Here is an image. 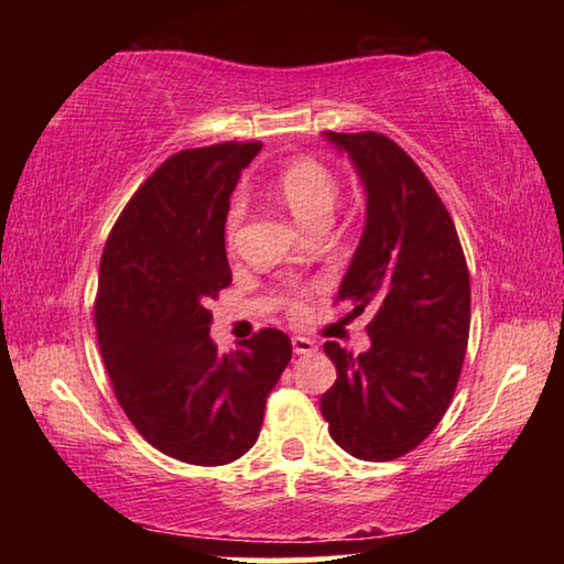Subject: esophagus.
Here are the masks:
<instances>
[{
  "label": "esophagus",
  "instance_id": "1",
  "mask_svg": "<svg viewBox=\"0 0 564 564\" xmlns=\"http://www.w3.org/2000/svg\"><path fill=\"white\" fill-rule=\"evenodd\" d=\"M293 350L299 352V356H308V352H316V343H313L311 338H303V336H293Z\"/></svg>",
  "mask_w": 564,
  "mask_h": 564
}]
</instances>
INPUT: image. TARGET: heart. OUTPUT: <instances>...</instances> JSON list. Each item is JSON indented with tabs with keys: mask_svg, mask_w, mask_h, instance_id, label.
I'll list each match as a JSON object with an SVG mask.
<instances>
[{
	"mask_svg": "<svg viewBox=\"0 0 564 564\" xmlns=\"http://www.w3.org/2000/svg\"><path fill=\"white\" fill-rule=\"evenodd\" d=\"M273 194L308 234L328 228L340 202V186L336 174L313 156H299L293 159L291 164H285L279 171V176H275ZM243 212L246 208L241 204V198H234L224 221V236L228 246L236 241V231L243 221ZM303 291H293L289 299H285V308H289L293 316H299L303 311Z\"/></svg>",
	"mask_w": 564,
	"mask_h": 564,
	"instance_id": "1",
	"label": "heart"
}]
</instances>
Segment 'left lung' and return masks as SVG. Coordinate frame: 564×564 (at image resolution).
I'll use <instances>...</instances> for the list:
<instances>
[{
    "label": "left lung",
    "instance_id": "left-lung-1",
    "mask_svg": "<svg viewBox=\"0 0 564 564\" xmlns=\"http://www.w3.org/2000/svg\"><path fill=\"white\" fill-rule=\"evenodd\" d=\"M366 186V228L338 303L373 311L360 356L323 343L338 378L321 398L330 437L360 460H395L441 423L470 336V273L455 224L386 133L326 131Z\"/></svg>",
    "mask_w": 564,
    "mask_h": 564
}]
</instances>
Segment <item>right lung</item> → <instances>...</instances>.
<instances>
[{
    "mask_svg": "<svg viewBox=\"0 0 564 564\" xmlns=\"http://www.w3.org/2000/svg\"><path fill=\"white\" fill-rule=\"evenodd\" d=\"M259 151V141H226L166 159L101 253L94 321L113 393L147 443L188 465H226L251 451L291 360L279 328L224 356L208 338V303L231 283L228 198Z\"/></svg>",
    "mask_w": 564,
    "mask_h": 564,
    "instance_id": "obj_1",
    "label": "right lung"
}]
</instances>
